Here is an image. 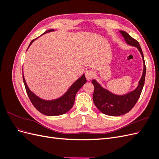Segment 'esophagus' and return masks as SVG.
<instances>
[{
	"label": "esophagus",
	"mask_w": 159,
	"mask_h": 159,
	"mask_svg": "<svg viewBox=\"0 0 159 159\" xmlns=\"http://www.w3.org/2000/svg\"><path fill=\"white\" fill-rule=\"evenodd\" d=\"M95 75V72L92 70H88L85 72V77L88 80H91L93 78Z\"/></svg>",
	"instance_id": "34e87169"
}]
</instances>
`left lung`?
<instances>
[{"label":"left lung","instance_id":"obj_1","mask_svg":"<svg viewBox=\"0 0 159 159\" xmlns=\"http://www.w3.org/2000/svg\"><path fill=\"white\" fill-rule=\"evenodd\" d=\"M128 44L137 47L143 57L144 69L141 78L139 81L138 87L134 91L123 95H114L107 89L103 88L95 80H92L94 85L93 100L95 105L103 113L110 116H119L128 113L136 104L140 97L145 84L146 66L140 44L128 33L120 31Z\"/></svg>","mask_w":159,"mask_h":159}]
</instances>
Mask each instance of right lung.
<instances>
[{"instance_id": "1", "label": "right lung", "mask_w": 159, "mask_h": 159, "mask_svg": "<svg viewBox=\"0 0 159 159\" xmlns=\"http://www.w3.org/2000/svg\"><path fill=\"white\" fill-rule=\"evenodd\" d=\"M52 31H54V30L51 29L47 30L43 33V34L45 33ZM36 38L31 41L28 48L30 47V46L32 44V43L34 41ZM22 77L26 93L28 98H29L30 100L31 103L38 111H40L41 113L45 115H48V116H56V115H60L68 112V111L73 107L75 102V97L77 92H78L80 89L82 87L83 85L86 83V81H87V80L85 79V75H83L80 78L75 81V82L72 84V85L68 90V91H67L63 96H61V98L55 100L46 101L39 98L29 89L26 83L25 79L24 78L23 72Z\"/></svg>"}]
</instances>
